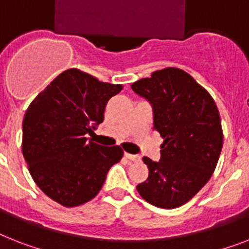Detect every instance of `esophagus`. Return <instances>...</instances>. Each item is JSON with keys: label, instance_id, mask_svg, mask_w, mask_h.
Here are the masks:
<instances>
[{"label": "esophagus", "instance_id": "34e87169", "mask_svg": "<svg viewBox=\"0 0 249 249\" xmlns=\"http://www.w3.org/2000/svg\"><path fill=\"white\" fill-rule=\"evenodd\" d=\"M125 157L128 160H130V161H133V162H139L141 161V156L139 155H131V153H125Z\"/></svg>", "mask_w": 249, "mask_h": 249}]
</instances>
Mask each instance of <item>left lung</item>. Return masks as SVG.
Listing matches in <instances>:
<instances>
[{
  "label": "left lung",
  "instance_id": "left-lung-1",
  "mask_svg": "<svg viewBox=\"0 0 249 249\" xmlns=\"http://www.w3.org/2000/svg\"><path fill=\"white\" fill-rule=\"evenodd\" d=\"M153 110V129L163 138L159 162L148 157L147 180L137 185L143 199L160 209H177L210 180L223 148L215 101L188 72L166 68L131 84Z\"/></svg>",
  "mask_w": 249,
  "mask_h": 249
}]
</instances>
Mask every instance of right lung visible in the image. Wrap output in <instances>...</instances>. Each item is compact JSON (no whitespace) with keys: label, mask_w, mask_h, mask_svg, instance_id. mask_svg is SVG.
<instances>
[{"label":"right lung","mask_w":249,"mask_h":249,"mask_svg":"<svg viewBox=\"0 0 249 249\" xmlns=\"http://www.w3.org/2000/svg\"><path fill=\"white\" fill-rule=\"evenodd\" d=\"M123 89L78 69L54 78L25 111L23 149L29 173L44 195L76 207L98 195L107 171L124 151L87 139L104 121L105 107Z\"/></svg>","instance_id":"right-lung-1"}]
</instances>
